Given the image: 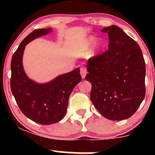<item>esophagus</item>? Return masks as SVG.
<instances>
[{"label":"esophagus","mask_w":155,"mask_h":155,"mask_svg":"<svg viewBox=\"0 0 155 155\" xmlns=\"http://www.w3.org/2000/svg\"><path fill=\"white\" fill-rule=\"evenodd\" d=\"M80 72H81V77L84 78L85 76L87 75V69L85 68H81L80 69Z\"/></svg>","instance_id":"34e87169"}]
</instances>
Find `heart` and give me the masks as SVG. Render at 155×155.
<instances>
[{"label":"heart","mask_w":155,"mask_h":155,"mask_svg":"<svg viewBox=\"0 0 155 155\" xmlns=\"http://www.w3.org/2000/svg\"><path fill=\"white\" fill-rule=\"evenodd\" d=\"M97 38L95 36H90L89 38L87 39L86 41H85V45L87 47H92V45H94L96 42H97ZM104 47V43L103 41H99L97 42V44H96V49H97V51H101Z\"/></svg>","instance_id":"heart-1"}]
</instances>
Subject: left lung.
<instances>
[{
	"label": "left lung",
	"mask_w": 155,
	"mask_h": 155,
	"mask_svg": "<svg viewBox=\"0 0 155 155\" xmlns=\"http://www.w3.org/2000/svg\"><path fill=\"white\" fill-rule=\"evenodd\" d=\"M101 32L108 33L109 43L107 51L87 61L90 99L105 118L126 120L144 99L145 61L139 45L120 28L111 25Z\"/></svg>",
	"instance_id": "8db88e82"
}]
</instances>
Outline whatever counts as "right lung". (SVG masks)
<instances>
[{"instance_id": "obj_1", "label": "right lung", "mask_w": 155, "mask_h": 155, "mask_svg": "<svg viewBox=\"0 0 155 155\" xmlns=\"http://www.w3.org/2000/svg\"><path fill=\"white\" fill-rule=\"evenodd\" d=\"M51 28L37 29L23 39L11 62V90L19 109L33 122L57 123L65 116L74 87L81 81L79 68L45 84H38L26 76L22 66L25 46L33 39L50 33Z\"/></svg>"}]
</instances>
